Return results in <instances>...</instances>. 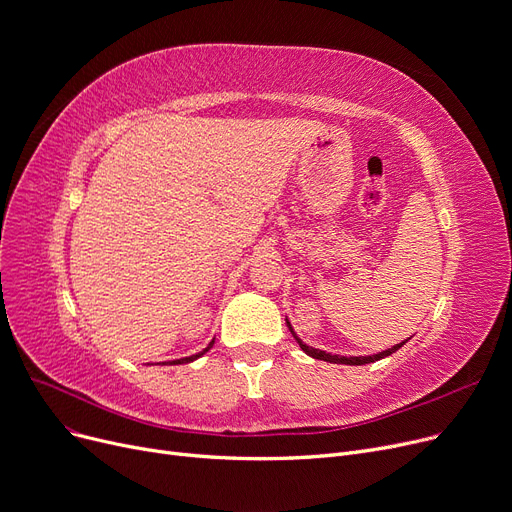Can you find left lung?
<instances>
[{"mask_svg": "<svg viewBox=\"0 0 512 512\" xmlns=\"http://www.w3.org/2000/svg\"><path fill=\"white\" fill-rule=\"evenodd\" d=\"M288 324V328H290V321H286ZM290 332H292V336L297 338V342H299V346L303 348V351L309 355V357H313V359H319V361H328V363H342V365H365V363H373V361H380V359H384V357H390L392 353H396L398 348L405 344V342H400V344H396V346H392V348H388V351H382V353H378V355H369V357H340V355H332V353H326V351H319V348H313V346H307L297 334H294V330L290 328Z\"/></svg>", "mask_w": 512, "mask_h": 512, "instance_id": "left-lung-1", "label": "left lung"}]
</instances>
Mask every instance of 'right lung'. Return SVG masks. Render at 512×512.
<instances>
[{"label": "right lung", "instance_id": "1", "mask_svg": "<svg viewBox=\"0 0 512 512\" xmlns=\"http://www.w3.org/2000/svg\"><path fill=\"white\" fill-rule=\"evenodd\" d=\"M211 346H213V340H211V342H209V346H207V348H205V351H203V353H199V355H193V357H184V359H176V361H172V365H182V363H191V361H195V359H199V357H201V355H205V353H207V351H209V348H211Z\"/></svg>", "mask_w": 512, "mask_h": 512}]
</instances>
